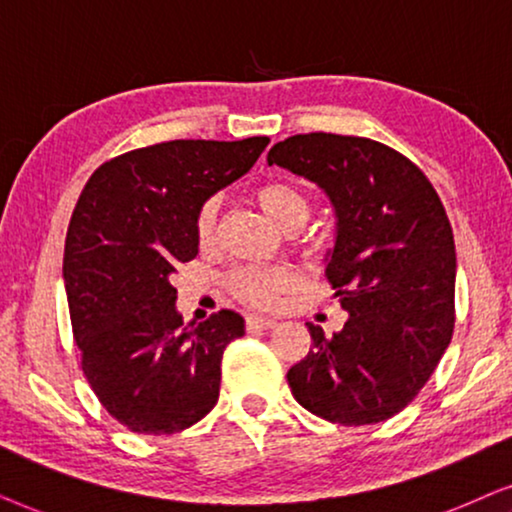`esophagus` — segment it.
Returning a JSON list of instances; mask_svg holds the SVG:
<instances>
[{
  "instance_id": "esophagus-1",
  "label": "esophagus",
  "mask_w": 512,
  "mask_h": 512,
  "mask_svg": "<svg viewBox=\"0 0 512 512\" xmlns=\"http://www.w3.org/2000/svg\"><path fill=\"white\" fill-rule=\"evenodd\" d=\"M245 325H248V330H255V327H260V330H271V327H276V318L248 316V320H245Z\"/></svg>"
}]
</instances>
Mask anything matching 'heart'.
<instances>
[{
  "label": "heart",
  "instance_id": "heart-1",
  "mask_svg": "<svg viewBox=\"0 0 512 512\" xmlns=\"http://www.w3.org/2000/svg\"><path fill=\"white\" fill-rule=\"evenodd\" d=\"M252 199L264 210V215L283 231H297L309 220L313 208L309 189L295 180H285V177L257 185L255 192H252ZM217 217H220V203H217V199L203 201L199 210H196L194 236L201 248H208L215 241ZM306 243L320 245L323 243V236H309ZM292 283H295V276L285 267H241L231 271L227 281L231 295L238 302H245L250 306L276 304L278 297L292 288Z\"/></svg>",
  "mask_w": 512,
  "mask_h": 512
}]
</instances>
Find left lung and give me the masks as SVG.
Wrapping results in <instances>:
<instances>
[{"label":"left lung","mask_w":512,"mask_h":512,"mask_svg":"<svg viewBox=\"0 0 512 512\" xmlns=\"http://www.w3.org/2000/svg\"><path fill=\"white\" fill-rule=\"evenodd\" d=\"M267 161L330 196L337 241L325 276L349 311L332 337L309 323L311 351L288 370L292 395L332 424L391 419L452 342L456 250L445 206L417 163L370 138L292 135Z\"/></svg>","instance_id":"left-lung-1"}]
</instances>
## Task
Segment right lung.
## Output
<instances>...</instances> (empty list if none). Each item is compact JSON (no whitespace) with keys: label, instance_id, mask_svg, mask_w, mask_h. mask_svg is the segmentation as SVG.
Returning <instances> with one entry per match:
<instances>
[{"label":"right lung","instance_id":"right-lung-1","mask_svg":"<svg viewBox=\"0 0 512 512\" xmlns=\"http://www.w3.org/2000/svg\"><path fill=\"white\" fill-rule=\"evenodd\" d=\"M269 138L170 140L88 177L65 238L74 342L100 405L133 433H180L220 398L222 353L245 320L222 309L185 325L173 274L199 252L194 215L248 173Z\"/></svg>","mask_w":512,"mask_h":512}]
</instances>
